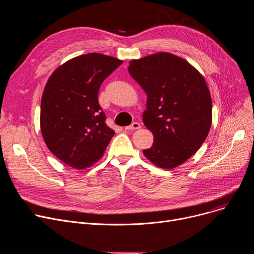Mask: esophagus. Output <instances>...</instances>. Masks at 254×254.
<instances>
[{"instance_id": "esophagus-1", "label": "esophagus", "mask_w": 254, "mask_h": 254, "mask_svg": "<svg viewBox=\"0 0 254 254\" xmlns=\"http://www.w3.org/2000/svg\"><path fill=\"white\" fill-rule=\"evenodd\" d=\"M141 127V125L139 124V123H132L130 126H128V127H126L125 128L127 129V130H135V129H138V128H140Z\"/></svg>"}]
</instances>
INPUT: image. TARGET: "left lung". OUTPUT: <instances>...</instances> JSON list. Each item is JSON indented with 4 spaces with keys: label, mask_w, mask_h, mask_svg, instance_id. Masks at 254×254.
<instances>
[{
    "label": "left lung",
    "mask_w": 254,
    "mask_h": 254,
    "mask_svg": "<svg viewBox=\"0 0 254 254\" xmlns=\"http://www.w3.org/2000/svg\"><path fill=\"white\" fill-rule=\"evenodd\" d=\"M130 76L147 95L143 113L153 144L143 150L162 169H174L201 147L212 124V100L206 80L194 66L169 52L129 62Z\"/></svg>",
    "instance_id": "obj_1"
}]
</instances>
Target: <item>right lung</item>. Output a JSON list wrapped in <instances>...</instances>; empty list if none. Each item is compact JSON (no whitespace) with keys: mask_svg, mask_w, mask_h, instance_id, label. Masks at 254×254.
Returning <instances> with one entry per match:
<instances>
[{"mask_svg":"<svg viewBox=\"0 0 254 254\" xmlns=\"http://www.w3.org/2000/svg\"><path fill=\"white\" fill-rule=\"evenodd\" d=\"M122 64L109 56L87 53L65 62L47 80L40 126L48 149L63 163L80 170L103 156L115 131L105 123L99 89Z\"/></svg>","mask_w":254,"mask_h":254,"instance_id":"obj_1","label":"right lung"}]
</instances>
